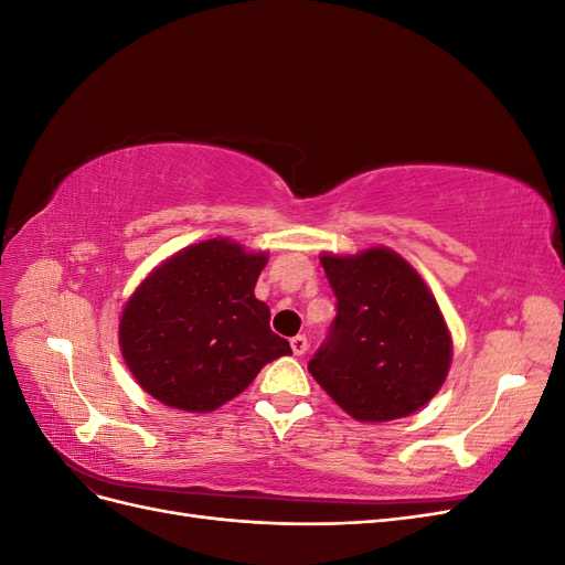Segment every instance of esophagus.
<instances>
[{
    "instance_id": "34e87169",
    "label": "esophagus",
    "mask_w": 565,
    "mask_h": 565,
    "mask_svg": "<svg viewBox=\"0 0 565 565\" xmlns=\"http://www.w3.org/2000/svg\"><path fill=\"white\" fill-rule=\"evenodd\" d=\"M289 347H292L295 355H303L306 351H309V339H306L303 334H297V337L289 339Z\"/></svg>"
}]
</instances>
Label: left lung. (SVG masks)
Wrapping results in <instances>:
<instances>
[{
    "mask_svg": "<svg viewBox=\"0 0 565 565\" xmlns=\"http://www.w3.org/2000/svg\"><path fill=\"white\" fill-rule=\"evenodd\" d=\"M337 297L328 337L309 361L313 380L361 422L413 415L450 367L452 344L438 303L396 252L322 254Z\"/></svg>",
    "mask_w": 565,
    "mask_h": 565,
    "instance_id": "1",
    "label": "left lung"
}]
</instances>
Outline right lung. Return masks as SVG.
Returning <instances> with one entry per match:
<instances>
[{
  "instance_id": "right-lung-1",
  "label": "right lung",
  "mask_w": 565,
  "mask_h": 565,
  "mask_svg": "<svg viewBox=\"0 0 565 565\" xmlns=\"http://www.w3.org/2000/svg\"><path fill=\"white\" fill-rule=\"evenodd\" d=\"M266 254L228 241L185 247L156 268L127 301L119 347L152 398L210 413L243 393L259 370L289 355L254 297Z\"/></svg>"
}]
</instances>
